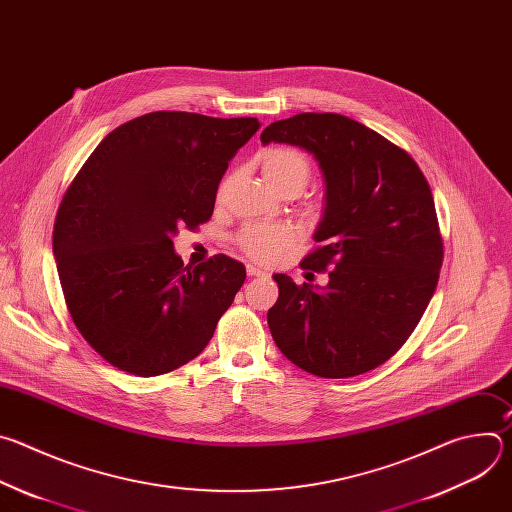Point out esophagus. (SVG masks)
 <instances>
[{
  "label": "esophagus",
  "instance_id": "esophagus-1",
  "mask_svg": "<svg viewBox=\"0 0 512 512\" xmlns=\"http://www.w3.org/2000/svg\"><path fill=\"white\" fill-rule=\"evenodd\" d=\"M247 275L249 277H267V271L265 269H259L255 265H247Z\"/></svg>",
  "mask_w": 512,
  "mask_h": 512
}]
</instances>
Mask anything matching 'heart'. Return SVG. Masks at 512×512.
I'll return each instance as SVG.
<instances>
[{"instance_id": "obj_1", "label": "heart", "mask_w": 512, "mask_h": 512, "mask_svg": "<svg viewBox=\"0 0 512 512\" xmlns=\"http://www.w3.org/2000/svg\"><path fill=\"white\" fill-rule=\"evenodd\" d=\"M261 172L265 180L279 194H298L306 188L312 176V164L296 148L289 145H275L261 154L259 158ZM235 174H227L216 188V200L223 202ZM239 249L257 263H273L285 251L296 245V233L283 225H249L237 235Z\"/></svg>"}]
</instances>
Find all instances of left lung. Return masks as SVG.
Segmentation results:
<instances>
[{
    "mask_svg": "<svg viewBox=\"0 0 512 512\" xmlns=\"http://www.w3.org/2000/svg\"><path fill=\"white\" fill-rule=\"evenodd\" d=\"M261 141L300 145L326 180L318 247L302 269L328 273V285L275 273L271 336L316 377L369 373L407 342L440 279L444 241L429 184L399 145L338 113L275 121Z\"/></svg>",
    "mask_w": 512,
    "mask_h": 512,
    "instance_id": "1",
    "label": "left lung"
}]
</instances>
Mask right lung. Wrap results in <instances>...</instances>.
Returning <instances> with one entry per match:
<instances>
[{"instance_id":"obj_1","label":"right lung","mask_w":512,"mask_h":512,"mask_svg":"<svg viewBox=\"0 0 512 512\" xmlns=\"http://www.w3.org/2000/svg\"><path fill=\"white\" fill-rule=\"evenodd\" d=\"M257 129L255 117L141 115L113 129L66 188L52 233L64 302L119 371L180 369L231 308L245 265L223 253L184 265L172 237L212 216L218 182Z\"/></svg>"}]
</instances>
